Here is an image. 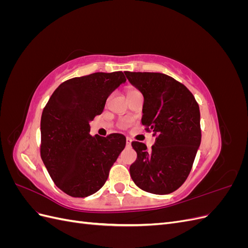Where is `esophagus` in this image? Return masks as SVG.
Wrapping results in <instances>:
<instances>
[{
	"label": "esophagus",
	"mask_w": 248,
	"mask_h": 248,
	"mask_svg": "<svg viewBox=\"0 0 248 248\" xmlns=\"http://www.w3.org/2000/svg\"><path fill=\"white\" fill-rule=\"evenodd\" d=\"M131 142H132V140H131L130 138H127V139H126V145H127V146L129 147V146L131 145Z\"/></svg>",
	"instance_id": "34e87169"
}]
</instances>
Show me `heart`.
<instances>
[{
  "label": "heart",
  "instance_id": "obj_1",
  "mask_svg": "<svg viewBox=\"0 0 248 248\" xmlns=\"http://www.w3.org/2000/svg\"><path fill=\"white\" fill-rule=\"evenodd\" d=\"M127 94H128V96H130V95H136V94H140V93L138 91L136 88H129Z\"/></svg>",
  "mask_w": 248,
  "mask_h": 248
}]
</instances>
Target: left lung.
Instances as JSON below:
<instances>
[{
	"label": "left lung",
	"instance_id": "8db88e82",
	"mask_svg": "<svg viewBox=\"0 0 248 248\" xmlns=\"http://www.w3.org/2000/svg\"><path fill=\"white\" fill-rule=\"evenodd\" d=\"M124 73L144 96L141 124L156 138L151 150L131 142L138 158L130 166V176L147 192L170 193L188 177L201 145L199 104L188 89L167 74Z\"/></svg>",
	"mask_w": 248,
	"mask_h": 248
}]
</instances>
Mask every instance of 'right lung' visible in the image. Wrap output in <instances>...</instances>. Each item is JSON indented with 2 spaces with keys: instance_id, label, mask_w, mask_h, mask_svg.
Listing matches in <instances>:
<instances>
[{
  "instance_id": "add662e5",
  "label": "right lung",
  "mask_w": 248,
  "mask_h": 248,
  "mask_svg": "<svg viewBox=\"0 0 248 248\" xmlns=\"http://www.w3.org/2000/svg\"><path fill=\"white\" fill-rule=\"evenodd\" d=\"M125 81L122 71L68 79L56 89L42 111L41 158L57 187L70 197L86 198L98 191L125 148L123 134H90V122Z\"/></svg>"
}]
</instances>
